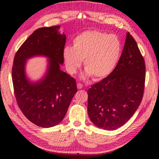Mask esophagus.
Listing matches in <instances>:
<instances>
[{
	"mask_svg": "<svg viewBox=\"0 0 159 159\" xmlns=\"http://www.w3.org/2000/svg\"><path fill=\"white\" fill-rule=\"evenodd\" d=\"M77 88H79V89H81V88H83V85L80 83H77Z\"/></svg>",
	"mask_w": 159,
	"mask_h": 159,
	"instance_id": "esophagus-1",
	"label": "esophagus"
}]
</instances>
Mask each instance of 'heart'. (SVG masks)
<instances>
[{
  "mask_svg": "<svg viewBox=\"0 0 159 159\" xmlns=\"http://www.w3.org/2000/svg\"><path fill=\"white\" fill-rule=\"evenodd\" d=\"M121 52V42L116 35L85 31L75 38L73 47L64 48L63 58L70 74H76L83 60L86 70L83 77L99 79L111 73Z\"/></svg>",
  "mask_w": 159,
  "mask_h": 159,
  "instance_id": "obj_1",
  "label": "heart"
}]
</instances>
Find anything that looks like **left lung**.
Returning <instances> with one entry per match:
<instances>
[{
  "mask_svg": "<svg viewBox=\"0 0 159 159\" xmlns=\"http://www.w3.org/2000/svg\"><path fill=\"white\" fill-rule=\"evenodd\" d=\"M145 63L130 33L116 66L88 91V112L97 127L116 130L133 116L143 98Z\"/></svg>",
  "mask_w": 159,
  "mask_h": 159,
  "instance_id": "left-lung-1",
  "label": "left lung"
}]
</instances>
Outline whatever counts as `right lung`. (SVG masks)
<instances>
[{
  "label": "right lung",
  "mask_w": 159,
  "mask_h": 159,
  "mask_svg": "<svg viewBox=\"0 0 159 159\" xmlns=\"http://www.w3.org/2000/svg\"><path fill=\"white\" fill-rule=\"evenodd\" d=\"M60 26L36 29L16 52L12 69L14 92L17 104L28 120L42 128L53 127L65 116L77 93L76 80L60 69L64 63L66 36ZM36 56L48 58V69L39 82L26 77V60Z\"/></svg>",
  "instance_id": "1"
}]
</instances>
